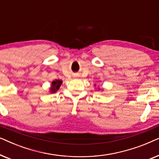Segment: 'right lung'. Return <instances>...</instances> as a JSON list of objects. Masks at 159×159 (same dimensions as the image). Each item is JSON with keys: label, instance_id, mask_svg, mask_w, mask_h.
<instances>
[{"label": "right lung", "instance_id": "right-lung-1", "mask_svg": "<svg viewBox=\"0 0 159 159\" xmlns=\"http://www.w3.org/2000/svg\"><path fill=\"white\" fill-rule=\"evenodd\" d=\"M62 84V81L59 80H56L55 81H53L51 83V93H54L57 91L58 89H59L61 84Z\"/></svg>", "mask_w": 159, "mask_h": 159}]
</instances>
